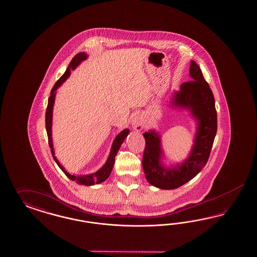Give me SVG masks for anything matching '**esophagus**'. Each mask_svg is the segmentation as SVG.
<instances>
[{"label": "esophagus", "instance_id": "obj_1", "mask_svg": "<svg viewBox=\"0 0 257 257\" xmlns=\"http://www.w3.org/2000/svg\"><path fill=\"white\" fill-rule=\"evenodd\" d=\"M132 125L137 131H141L145 126V121L142 117H136L133 120Z\"/></svg>", "mask_w": 257, "mask_h": 257}]
</instances>
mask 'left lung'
I'll return each mask as SVG.
<instances>
[{
	"mask_svg": "<svg viewBox=\"0 0 257 257\" xmlns=\"http://www.w3.org/2000/svg\"><path fill=\"white\" fill-rule=\"evenodd\" d=\"M189 72L192 80L181 85L172 101L173 105L189 109L198 120L196 140L189 157L173 169L164 168L160 162L162 150L159 136L155 131L143 135L146 143L142 158L145 176L150 184L161 189L178 188L194 178L207 163L217 134V110L210 86L195 61H191Z\"/></svg>",
	"mask_w": 257,
	"mask_h": 257,
	"instance_id": "left-lung-1",
	"label": "left lung"
}]
</instances>
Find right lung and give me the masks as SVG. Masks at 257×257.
<instances>
[{"label":"right lung","instance_id":"1","mask_svg":"<svg viewBox=\"0 0 257 257\" xmlns=\"http://www.w3.org/2000/svg\"><path fill=\"white\" fill-rule=\"evenodd\" d=\"M86 57H87V55L85 53H79V54L75 55L71 59L70 65H69L67 70L65 71V73L56 81L55 86L52 88L51 95H50V97L48 99V105H47L46 115H45V125H46L47 136H48V143H49V146L51 148L52 156L54 157L56 164L58 165V167L62 170L63 172L71 181H76L80 185L92 186L94 184H100L101 182H103V181H105V180L108 178L109 175H110V173L112 171V169H113L114 163H115V157L117 156V151H118V149L120 148V145L122 144L125 138L127 137L128 133H129V129H124L123 131H121V132L117 135L116 139L114 140V142H113L112 149H111V152H110V155H109L108 159H107L106 163L103 165V167L101 168L100 171L95 172L93 174L84 175V176L71 175L70 173L65 171V169L63 168L60 163L58 162V160L56 159V157L55 156V152H54V147H53V140H52V117H53V106H54V101H55V90L62 85V83L66 81L67 78L70 76V70H74L80 63L86 59Z\"/></svg>","mask_w":257,"mask_h":257}]
</instances>
